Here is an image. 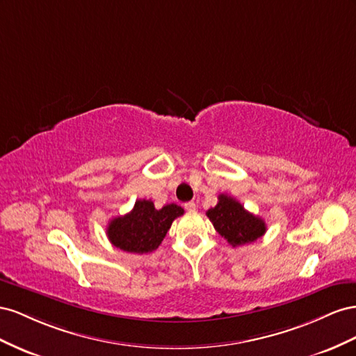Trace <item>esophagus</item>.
Returning a JSON list of instances; mask_svg holds the SVG:
<instances>
[{
	"mask_svg": "<svg viewBox=\"0 0 356 356\" xmlns=\"http://www.w3.org/2000/svg\"><path fill=\"white\" fill-rule=\"evenodd\" d=\"M185 209L188 211H195L197 210V204H195L194 201H189V202H186V204H185Z\"/></svg>",
	"mask_w": 356,
	"mask_h": 356,
	"instance_id": "34e87169",
	"label": "esophagus"
}]
</instances>
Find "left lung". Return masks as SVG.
Returning <instances> with one entry per match:
<instances>
[{
	"mask_svg": "<svg viewBox=\"0 0 356 356\" xmlns=\"http://www.w3.org/2000/svg\"><path fill=\"white\" fill-rule=\"evenodd\" d=\"M206 215L232 248L257 241L267 231L264 219L252 215L236 198L225 194L219 195L218 204L209 209Z\"/></svg>",
	"mask_w": 356,
	"mask_h": 356,
	"instance_id": "left-lung-1",
	"label": "left lung"
}]
</instances>
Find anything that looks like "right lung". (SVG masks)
<instances>
[{
	"label": "right lung",
	"instance_id": "obj_1",
	"mask_svg": "<svg viewBox=\"0 0 356 356\" xmlns=\"http://www.w3.org/2000/svg\"><path fill=\"white\" fill-rule=\"evenodd\" d=\"M185 210L177 204H167L156 210L150 200H137L134 209L125 216L111 219L107 237L113 246L131 253H149L158 249L172 220Z\"/></svg>",
	"mask_w": 356,
	"mask_h": 356
}]
</instances>
